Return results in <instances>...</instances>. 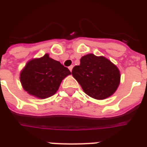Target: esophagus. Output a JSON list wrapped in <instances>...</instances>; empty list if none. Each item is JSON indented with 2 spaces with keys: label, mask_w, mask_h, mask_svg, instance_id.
I'll return each mask as SVG.
<instances>
[{
  "label": "esophagus",
  "mask_w": 147,
  "mask_h": 147,
  "mask_svg": "<svg viewBox=\"0 0 147 147\" xmlns=\"http://www.w3.org/2000/svg\"><path fill=\"white\" fill-rule=\"evenodd\" d=\"M72 69H73V65H71V66L69 67V70H70V71H71Z\"/></svg>",
  "instance_id": "34e87169"
}]
</instances>
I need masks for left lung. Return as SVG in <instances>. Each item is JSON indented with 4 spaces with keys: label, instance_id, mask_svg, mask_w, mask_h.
<instances>
[{
    "label": "left lung",
    "instance_id": "left-lung-1",
    "mask_svg": "<svg viewBox=\"0 0 147 147\" xmlns=\"http://www.w3.org/2000/svg\"><path fill=\"white\" fill-rule=\"evenodd\" d=\"M71 75L85 94L104 100L114 94L121 82L120 70L103 55L89 53L81 58L80 65L73 68Z\"/></svg>",
    "mask_w": 147,
    "mask_h": 147
}]
</instances>
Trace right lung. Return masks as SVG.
<instances>
[{"mask_svg": "<svg viewBox=\"0 0 147 147\" xmlns=\"http://www.w3.org/2000/svg\"><path fill=\"white\" fill-rule=\"evenodd\" d=\"M71 75L68 68L49 57L48 53L29 60L20 73L23 88L29 94L45 99L55 94L62 81Z\"/></svg>", "mask_w": 147, "mask_h": 147, "instance_id": "right-lung-1", "label": "right lung"}]
</instances>
